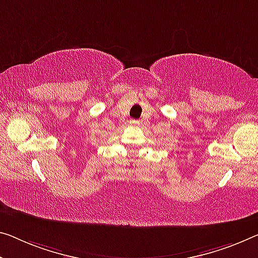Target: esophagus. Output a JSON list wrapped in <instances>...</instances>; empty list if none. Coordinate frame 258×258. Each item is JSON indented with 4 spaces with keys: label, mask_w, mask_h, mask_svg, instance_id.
Instances as JSON below:
<instances>
[{
    "label": "esophagus",
    "mask_w": 258,
    "mask_h": 258,
    "mask_svg": "<svg viewBox=\"0 0 258 258\" xmlns=\"http://www.w3.org/2000/svg\"><path fill=\"white\" fill-rule=\"evenodd\" d=\"M130 123H132L133 125H138V124H140V122L136 121V120H133V121H130Z\"/></svg>",
    "instance_id": "1"
}]
</instances>
